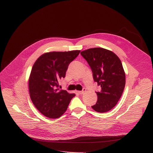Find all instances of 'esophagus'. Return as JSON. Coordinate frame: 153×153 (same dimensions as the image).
<instances>
[{
    "label": "esophagus",
    "instance_id": "obj_1",
    "mask_svg": "<svg viewBox=\"0 0 153 153\" xmlns=\"http://www.w3.org/2000/svg\"><path fill=\"white\" fill-rule=\"evenodd\" d=\"M85 92V89H83V90L81 91H78V93L79 94H83Z\"/></svg>",
    "mask_w": 153,
    "mask_h": 153
}]
</instances>
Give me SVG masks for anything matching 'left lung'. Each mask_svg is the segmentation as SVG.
<instances>
[{
    "label": "left lung",
    "mask_w": 153,
    "mask_h": 153,
    "mask_svg": "<svg viewBox=\"0 0 153 153\" xmlns=\"http://www.w3.org/2000/svg\"><path fill=\"white\" fill-rule=\"evenodd\" d=\"M80 54L90 66L94 82L101 91L96 92V103L91 107L100 113L108 112L116 105L123 92L126 76L120 59L112 51L93 48L82 51Z\"/></svg>",
    "instance_id": "left-lung-1"
}]
</instances>
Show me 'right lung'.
Listing matches in <instances>:
<instances>
[{
    "mask_svg": "<svg viewBox=\"0 0 153 153\" xmlns=\"http://www.w3.org/2000/svg\"><path fill=\"white\" fill-rule=\"evenodd\" d=\"M80 50L52 52L41 55L32 66L29 89L32 103L48 118L57 119L66 112L75 94L57 89L59 80L66 76L69 64Z\"/></svg>",
    "mask_w": 153,
    "mask_h": 153,
    "instance_id": "add662e5",
    "label": "right lung"
}]
</instances>
